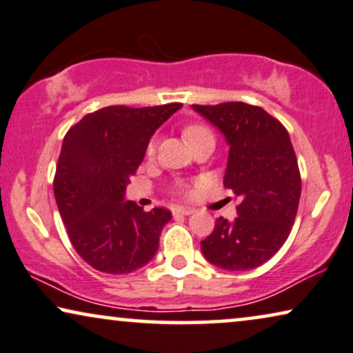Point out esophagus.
Wrapping results in <instances>:
<instances>
[{"mask_svg": "<svg viewBox=\"0 0 353 353\" xmlns=\"http://www.w3.org/2000/svg\"><path fill=\"white\" fill-rule=\"evenodd\" d=\"M174 214H190L194 213V208H190V206H176V208L172 210Z\"/></svg>", "mask_w": 353, "mask_h": 353, "instance_id": "esophagus-1", "label": "esophagus"}]
</instances>
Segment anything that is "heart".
<instances>
[{"instance_id":"b5f03b06","label":"heart","mask_w":353,"mask_h":353,"mask_svg":"<svg viewBox=\"0 0 353 353\" xmlns=\"http://www.w3.org/2000/svg\"><path fill=\"white\" fill-rule=\"evenodd\" d=\"M182 134H184V139L189 143H192L196 139L203 137V135H211L210 129L206 128V125H203V124H189V125H187V128H184V130H182ZM147 153L150 154V157H152V154L154 153V140H152V142L148 143Z\"/></svg>"}]
</instances>
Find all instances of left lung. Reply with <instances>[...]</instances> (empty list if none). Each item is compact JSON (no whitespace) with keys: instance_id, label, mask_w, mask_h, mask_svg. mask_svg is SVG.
I'll return each instance as SVG.
<instances>
[{"instance_id":"left-lung-1","label":"left lung","mask_w":353,"mask_h":353,"mask_svg":"<svg viewBox=\"0 0 353 353\" xmlns=\"http://www.w3.org/2000/svg\"><path fill=\"white\" fill-rule=\"evenodd\" d=\"M231 145L224 187L239 199L237 218L216 219L201 252L214 266L245 271L284 245L297 216L302 177L288 129L260 106L242 101L194 105Z\"/></svg>"}]
</instances>
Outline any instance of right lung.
I'll list each match as a JSON object with an SVG mask.
<instances>
[{"mask_svg":"<svg viewBox=\"0 0 353 353\" xmlns=\"http://www.w3.org/2000/svg\"><path fill=\"white\" fill-rule=\"evenodd\" d=\"M181 106H106L83 116L64 135L54 199L70 243L97 271L128 274L157 253L171 211H145L124 201V192L150 137Z\"/></svg>","mask_w":353,"mask_h":353,"instance_id":"add662e5","label":"right lung"}]
</instances>
